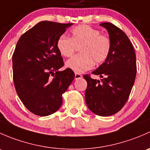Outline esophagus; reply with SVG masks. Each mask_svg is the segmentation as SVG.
Segmentation results:
<instances>
[{
	"mask_svg": "<svg viewBox=\"0 0 150 150\" xmlns=\"http://www.w3.org/2000/svg\"><path fill=\"white\" fill-rule=\"evenodd\" d=\"M82 75H81V74H79V73H75V80H78V79H81V78H82Z\"/></svg>",
	"mask_w": 150,
	"mask_h": 150,
	"instance_id": "obj_1",
	"label": "esophagus"
}]
</instances>
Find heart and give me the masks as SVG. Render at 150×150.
I'll list each match as a JSON object with an SVG mask.
<instances>
[{
	"label": "heart",
	"instance_id": "1",
	"mask_svg": "<svg viewBox=\"0 0 150 150\" xmlns=\"http://www.w3.org/2000/svg\"><path fill=\"white\" fill-rule=\"evenodd\" d=\"M76 47H80L81 54L67 62V66L76 72H83L96 64L103 63L109 57L111 41L107 35L88 25H78L71 31L70 38L61 35L57 42L59 52L65 57L75 54Z\"/></svg>",
	"mask_w": 150,
	"mask_h": 150
}]
</instances>
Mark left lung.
Listing matches in <instances>:
<instances>
[{
  "instance_id": "obj_1",
  "label": "left lung",
  "mask_w": 150,
  "mask_h": 150,
  "mask_svg": "<svg viewBox=\"0 0 150 150\" xmlns=\"http://www.w3.org/2000/svg\"><path fill=\"white\" fill-rule=\"evenodd\" d=\"M101 26L107 29L111 41L109 57L92 73L101 81L84 75L87 82L86 102L94 114L110 116L120 111L128 101L137 75L134 46L125 33L110 22Z\"/></svg>"
}]
</instances>
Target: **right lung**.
I'll return each mask as SVG.
<instances>
[{"mask_svg": "<svg viewBox=\"0 0 150 150\" xmlns=\"http://www.w3.org/2000/svg\"><path fill=\"white\" fill-rule=\"evenodd\" d=\"M72 23L43 21L20 37L12 56L13 80L19 99L39 116L53 114L62 104V94L75 78L63 71V58L57 48L59 38Z\"/></svg>", "mask_w": 150, "mask_h": 150, "instance_id": "1", "label": "right lung"}]
</instances>
